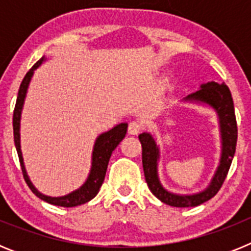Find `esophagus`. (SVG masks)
Wrapping results in <instances>:
<instances>
[{
  "label": "esophagus",
  "mask_w": 251,
  "mask_h": 251,
  "mask_svg": "<svg viewBox=\"0 0 251 251\" xmlns=\"http://www.w3.org/2000/svg\"><path fill=\"white\" fill-rule=\"evenodd\" d=\"M142 128L143 127H142V124L138 121H132L129 126H128V133L129 134H138L142 130Z\"/></svg>",
  "instance_id": "obj_1"
}]
</instances>
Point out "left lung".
Listing matches in <instances>:
<instances>
[{
	"label": "left lung",
	"mask_w": 251,
	"mask_h": 251,
	"mask_svg": "<svg viewBox=\"0 0 251 251\" xmlns=\"http://www.w3.org/2000/svg\"><path fill=\"white\" fill-rule=\"evenodd\" d=\"M185 100L201 101L208 104L216 110L220 123L223 152H221L220 165L215 172L211 183L202 192L195 195H176L168 192L161 185L157 174V161H158V147L150 133H142L138 138L142 145V163L145 171L146 182L151 192L166 205L174 207H194L206 202L219 192L225 181L229 168L231 166L232 157L236 150L238 141V126L235 117L234 101L227 85L210 81L201 85L200 90L186 97Z\"/></svg>",
	"instance_id": "left-lung-1"
}]
</instances>
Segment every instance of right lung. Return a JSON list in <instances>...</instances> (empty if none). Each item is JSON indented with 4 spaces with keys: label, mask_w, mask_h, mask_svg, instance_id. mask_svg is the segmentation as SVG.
<instances>
[{
    "label": "right lung",
    "mask_w": 251,
    "mask_h": 251,
    "mask_svg": "<svg viewBox=\"0 0 251 251\" xmlns=\"http://www.w3.org/2000/svg\"><path fill=\"white\" fill-rule=\"evenodd\" d=\"M44 60H45V57H41V59L28 70L27 74L24 77V80H22L21 85H20L16 105H15V110H13V139H15V146H16L17 154H19L22 175H24V178H25L26 183H27V186L30 187L31 191L34 192L39 199L51 203V205L63 206V207H74V206L83 205V203L88 202V201H90L92 199H94V197L97 196V194L99 192V188L103 185L104 177H105L106 168H108V163H109L112 152L115 150V147L121 143L122 139L126 137V134H127L128 124H118L117 127L110 129L109 132L103 133V134H100V136L97 138L94 145V151H93L92 170H90L88 179H86L85 183H84L80 188H77V190L73 191L72 194L61 197H50L46 196V195L40 194L36 188L34 187V185L31 183L30 178H28L27 174H26L25 165H24L21 146H20V119H21L22 105H24V101H25L28 84H30L31 77H32V74H34V70L40 65V64L43 63Z\"/></svg>",
    "instance_id": "right-lung-1"
}]
</instances>
